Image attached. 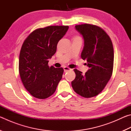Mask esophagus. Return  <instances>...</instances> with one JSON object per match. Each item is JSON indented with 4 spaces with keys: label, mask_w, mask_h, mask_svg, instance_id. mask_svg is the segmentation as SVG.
<instances>
[{
    "label": "esophagus",
    "mask_w": 131,
    "mask_h": 131,
    "mask_svg": "<svg viewBox=\"0 0 131 131\" xmlns=\"http://www.w3.org/2000/svg\"><path fill=\"white\" fill-rule=\"evenodd\" d=\"M63 70H64V72H68V71L70 70L71 69L69 68L66 67V66H65V67L63 68Z\"/></svg>",
    "instance_id": "34e87169"
}]
</instances>
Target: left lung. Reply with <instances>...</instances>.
<instances>
[{
    "mask_svg": "<svg viewBox=\"0 0 131 131\" xmlns=\"http://www.w3.org/2000/svg\"><path fill=\"white\" fill-rule=\"evenodd\" d=\"M75 28L83 37L81 57L87 61L89 69L83 74L74 69L76 77L72 85L77 94L88 98L100 94L112 76L113 47L109 36L99 26L85 24L76 25Z\"/></svg>",
    "mask_w": 131,
    "mask_h": 131,
    "instance_id": "8db88e82",
    "label": "left lung"
}]
</instances>
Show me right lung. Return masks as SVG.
I'll return each mask as SVG.
<instances>
[{
  "mask_svg": "<svg viewBox=\"0 0 131 131\" xmlns=\"http://www.w3.org/2000/svg\"><path fill=\"white\" fill-rule=\"evenodd\" d=\"M68 29V26L37 29L29 35L22 46L19 75L24 87L35 97L43 99L52 95L62 77L63 68L49 67L48 63Z\"/></svg>",
  "mask_w": 131,
  "mask_h": 131,
  "instance_id": "obj_1",
  "label": "right lung"
}]
</instances>
